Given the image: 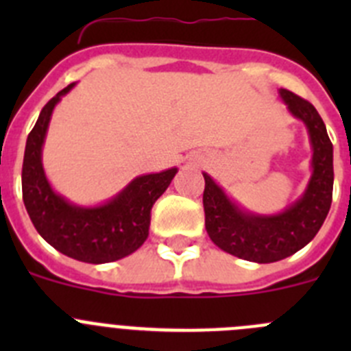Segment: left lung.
Segmentation results:
<instances>
[{
  "mask_svg": "<svg viewBox=\"0 0 351 351\" xmlns=\"http://www.w3.org/2000/svg\"><path fill=\"white\" fill-rule=\"evenodd\" d=\"M288 112L300 119L311 142V178L300 198L278 214H256L243 209L204 172L206 230L219 250L256 263L283 260L302 250L324 225L332 204V142L325 123L309 101L280 89Z\"/></svg>",
  "mask_w": 351,
  "mask_h": 351,
  "instance_id": "left-lung-1",
  "label": "left lung"
}]
</instances>
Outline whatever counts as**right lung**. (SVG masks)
Returning a JSON list of instances; mask_svg holds the SVG:
<instances>
[{
  "mask_svg": "<svg viewBox=\"0 0 351 351\" xmlns=\"http://www.w3.org/2000/svg\"><path fill=\"white\" fill-rule=\"evenodd\" d=\"M73 86L70 84L47 101L27 135L23 200L36 232L60 253L86 263L116 262L145 243L153 204L169 188L178 169L138 176L100 206H77L56 193L43 170L42 147L52 110Z\"/></svg>",
  "mask_w": 351,
  "mask_h": 351,
  "instance_id": "right-lung-1",
  "label": "right lung"
}]
</instances>
